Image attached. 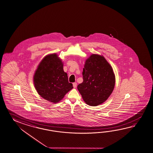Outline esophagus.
Here are the masks:
<instances>
[{"instance_id": "1", "label": "esophagus", "mask_w": 153, "mask_h": 153, "mask_svg": "<svg viewBox=\"0 0 153 153\" xmlns=\"http://www.w3.org/2000/svg\"><path fill=\"white\" fill-rule=\"evenodd\" d=\"M73 87L74 88H76L77 87V83L76 82H74V83H73Z\"/></svg>"}]
</instances>
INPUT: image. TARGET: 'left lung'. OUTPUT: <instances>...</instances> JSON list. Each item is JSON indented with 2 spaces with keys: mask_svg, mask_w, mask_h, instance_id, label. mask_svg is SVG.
Here are the masks:
<instances>
[{
  "mask_svg": "<svg viewBox=\"0 0 153 153\" xmlns=\"http://www.w3.org/2000/svg\"><path fill=\"white\" fill-rule=\"evenodd\" d=\"M83 81L77 89L84 102L97 106L107 100L115 85L112 68L102 56L93 54L86 60L83 70Z\"/></svg>",
  "mask_w": 153,
  "mask_h": 153,
  "instance_id": "1",
  "label": "left lung"
}]
</instances>
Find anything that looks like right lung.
Listing matches in <instances>:
<instances>
[{
  "mask_svg": "<svg viewBox=\"0 0 153 153\" xmlns=\"http://www.w3.org/2000/svg\"><path fill=\"white\" fill-rule=\"evenodd\" d=\"M34 84L38 94L45 100L57 103L73 88L64 71L63 63L56 53L41 60L34 75Z\"/></svg>",
  "mask_w": 153,
  "mask_h": 153,
  "instance_id": "1",
  "label": "right lung"
}]
</instances>
